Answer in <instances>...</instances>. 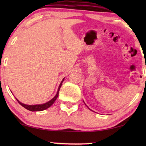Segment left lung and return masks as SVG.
I'll return each instance as SVG.
<instances>
[{
	"instance_id": "left-lung-1",
	"label": "left lung",
	"mask_w": 146,
	"mask_h": 146,
	"mask_svg": "<svg viewBox=\"0 0 146 146\" xmlns=\"http://www.w3.org/2000/svg\"><path fill=\"white\" fill-rule=\"evenodd\" d=\"M84 104H85V103H84ZM89 109H90V108H89Z\"/></svg>"
}]
</instances>
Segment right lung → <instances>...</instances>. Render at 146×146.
<instances>
[{
  "instance_id": "obj_1",
  "label": "right lung",
  "mask_w": 146,
  "mask_h": 146,
  "mask_svg": "<svg viewBox=\"0 0 146 146\" xmlns=\"http://www.w3.org/2000/svg\"><path fill=\"white\" fill-rule=\"evenodd\" d=\"M64 78L62 80L60 84L59 87H58V92L56 93V94L54 97L52 99L50 100L48 102L45 103V104H37V105H27V104H23L21 103V102H19L18 100L17 99V100L19 102V103L21 104V106H23L25 108L29 110L30 111H42V110H44L48 108L49 107H50L54 103V102L56 101V100L58 96V94H59V91H60V88L62 84V82L64 81Z\"/></svg>"
}]
</instances>
